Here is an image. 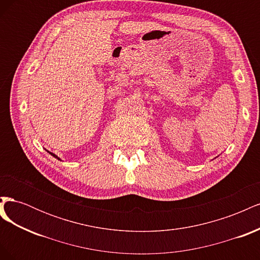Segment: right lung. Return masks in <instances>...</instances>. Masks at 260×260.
Wrapping results in <instances>:
<instances>
[{"label": "right lung", "mask_w": 260, "mask_h": 260, "mask_svg": "<svg viewBox=\"0 0 260 260\" xmlns=\"http://www.w3.org/2000/svg\"><path fill=\"white\" fill-rule=\"evenodd\" d=\"M49 153H50V152H49ZM50 154H51L52 156H54V157H56V158H57V159H59V158H58V157H57L56 155H55V154H53V153H50Z\"/></svg>", "instance_id": "1"}]
</instances>
